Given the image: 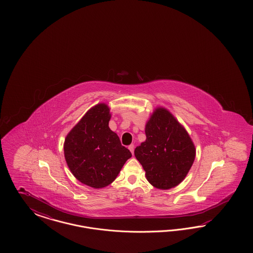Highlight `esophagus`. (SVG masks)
<instances>
[{
	"mask_svg": "<svg viewBox=\"0 0 253 253\" xmlns=\"http://www.w3.org/2000/svg\"><path fill=\"white\" fill-rule=\"evenodd\" d=\"M128 148H129V150L131 151V153H132V155H133V150H134V147H133V145H130Z\"/></svg>",
	"mask_w": 253,
	"mask_h": 253,
	"instance_id": "obj_1",
	"label": "esophagus"
}]
</instances>
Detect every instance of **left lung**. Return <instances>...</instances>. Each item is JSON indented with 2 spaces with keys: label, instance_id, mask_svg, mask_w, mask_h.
<instances>
[{
  "label": "left lung",
  "instance_id": "1",
  "mask_svg": "<svg viewBox=\"0 0 253 253\" xmlns=\"http://www.w3.org/2000/svg\"><path fill=\"white\" fill-rule=\"evenodd\" d=\"M146 140L134 156L154 187L171 189L180 184L193 166L195 147L185 128L165 108H157L145 127Z\"/></svg>",
  "mask_w": 253,
  "mask_h": 253
}]
</instances>
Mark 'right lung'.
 <instances>
[{"instance_id":"1","label":"right lung","mask_w":253,"mask_h":253,"mask_svg":"<svg viewBox=\"0 0 253 253\" xmlns=\"http://www.w3.org/2000/svg\"><path fill=\"white\" fill-rule=\"evenodd\" d=\"M110 119L108 106L96 104L69 132L63 145L64 157L74 176L95 189L111 184L132 157L109 128Z\"/></svg>"}]
</instances>
